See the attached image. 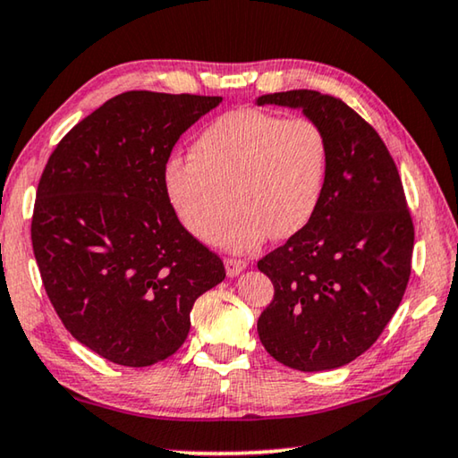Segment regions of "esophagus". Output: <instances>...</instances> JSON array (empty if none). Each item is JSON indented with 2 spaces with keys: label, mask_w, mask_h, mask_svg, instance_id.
Segmentation results:
<instances>
[{
  "label": "esophagus",
  "mask_w": 458,
  "mask_h": 458,
  "mask_svg": "<svg viewBox=\"0 0 458 458\" xmlns=\"http://www.w3.org/2000/svg\"><path fill=\"white\" fill-rule=\"evenodd\" d=\"M224 265H226V273H228V277H236L238 273L241 271H244L246 268V260L244 259H234V257H226L224 259Z\"/></svg>",
  "instance_id": "obj_1"
}]
</instances>
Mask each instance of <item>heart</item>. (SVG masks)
I'll return each mask as SVG.
<instances>
[{"label": "heart", "instance_id": "b5f03b06", "mask_svg": "<svg viewBox=\"0 0 458 458\" xmlns=\"http://www.w3.org/2000/svg\"><path fill=\"white\" fill-rule=\"evenodd\" d=\"M330 144L311 118L242 107L217 115L195 138L191 158H171L165 190L185 230L216 244L250 250L289 238L314 217L328 181ZM233 198H229V193Z\"/></svg>", "mask_w": 458, "mask_h": 458}]
</instances>
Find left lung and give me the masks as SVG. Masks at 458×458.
Instances as JSON below:
<instances>
[{"label": "left lung", "mask_w": 458, "mask_h": 458, "mask_svg": "<svg viewBox=\"0 0 458 458\" xmlns=\"http://www.w3.org/2000/svg\"><path fill=\"white\" fill-rule=\"evenodd\" d=\"M268 104L318 122L330 165L314 217L257 263L275 287L257 330L275 360L326 371L360 357L394 318L411 273L413 222L386 142L343 99L293 89L259 98Z\"/></svg>", "instance_id": "8db88e82"}]
</instances>
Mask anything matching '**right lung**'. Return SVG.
Returning <instances> with one entry per match:
<instances>
[{
    "label": "right lung",
    "mask_w": 458,
    "mask_h": 458,
    "mask_svg": "<svg viewBox=\"0 0 458 458\" xmlns=\"http://www.w3.org/2000/svg\"><path fill=\"white\" fill-rule=\"evenodd\" d=\"M220 101L120 93L72 126L42 171L30 226L42 285L72 338L115 365L177 352L195 300L226 277L165 190L179 136Z\"/></svg>",
    "instance_id": "right-lung-1"
}]
</instances>
